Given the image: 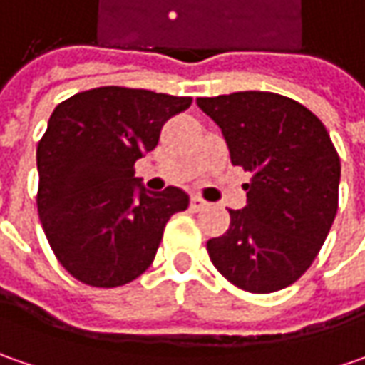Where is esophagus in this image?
I'll return each instance as SVG.
<instances>
[{"instance_id": "obj_1", "label": "esophagus", "mask_w": 365, "mask_h": 365, "mask_svg": "<svg viewBox=\"0 0 365 365\" xmlns=\"http://www.w3.org/2000/svg\"><path fill=\"white\" fill-rule=\"evenodd\" d=\"M205 207H207V203H205V199H201L199 195H192V197H190V209H192V211H201Z\"/></svg>"}]
</instances>
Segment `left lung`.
<instances>
[{
    "label": "left lung",
    "instance_id": "left-lung-1",
    "mask_svg": "<svg viewBox=\"0 0 365 365\" xmlns=\"http://www.w3.org/2000/svg\"><path fill=\"white\" fill-rule=\"evenodd\" d=\"M221 128L233 166L252 173L247 205L207 242L232 284L268 294L297 282L317 258L339 201L341 162L329 132L299 101L268 91L199 97Z\"/></svg>",
    "mask_w": 365,
    "mask_h": 365
}]
</instances>
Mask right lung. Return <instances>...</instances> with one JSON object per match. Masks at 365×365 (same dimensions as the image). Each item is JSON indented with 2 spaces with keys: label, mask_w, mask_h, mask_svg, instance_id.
<instances>
[{
  "label": "right lung",
  "mask_w": 365,
  "mask_h": 365,
  "mask_svg": "<svg viewBox=\"0 0 365 365\" xmlns=\"http://www.w3.org/2000/svg\"><path fill=\"white\" fill-rule=\"evenodd\" d=\"M190 97L97 87L58 103L38 142V215L56 259L97 288L123 287L154 262L162 233L189 195L150 192L133 164L154 150Z\"/></svg>",
  "instance_id": "obj_1"
}]
</instances>
